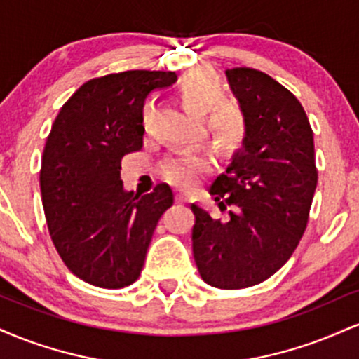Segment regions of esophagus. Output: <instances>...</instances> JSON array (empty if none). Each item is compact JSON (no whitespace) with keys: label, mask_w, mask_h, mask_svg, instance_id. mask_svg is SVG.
<instances>
[{"label":"esophagus","mask_w":359,"mask_h":359,"mask_svg":"<svg viewBox=\"0 0 359 359\" xmlns=\"http://www.w3.org/2000/svg\"><path fill=\"white\" fill-rule=\"evenodd\" d=\"M189 201H191V199H189V196L185 192H177L175 194V203L177 204H187Z\"/></svg>","instance_id":"obj_1"}]
</instances>
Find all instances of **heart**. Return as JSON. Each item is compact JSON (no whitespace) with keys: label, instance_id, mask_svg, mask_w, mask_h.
Returning <instances> with one entry per match:
<instances>
[{"label":"heart","instance_id":"1","mask_svg":"<svg viewBox=\"0 0 359 359\" xmlns=\"http://www.w3.org/2000/svg\"><path fill=\"white\" fill-rule=\"evenodd\" d=\"M180 102L194 114H204L205 133L211 145L222 156H233L241 150L248 137V123L236 102L222 100L224 82L214 71L196 69L184 74L177 84ZM209 168V158L201 151H182L168 156L158 172L162 179L191 187Z\"/></svg>","mask_w":359,"mask_h":359}]
</instances>
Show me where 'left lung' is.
<instances>
[{"label": "left lung", "instance_id": "1", "mask_svg": "<svg viewBox=\"0 0 359 359\" xmlns=\"http://www.w3.org/2000/svg\"><path fill=\"white\" fill-rule=\"evenodd\" d=\"M248 123L231 165L214 180L224 219L192 204V251L208 285H258L282 269L307 228L317 185L314 137L297 97L269 74L226 71Z\"/></svg>", "mask_w": 359, "mask_h": 359}]
</instances>
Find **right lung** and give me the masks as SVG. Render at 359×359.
Wrapping results in <instances>:
<instances>
[{"mask_svg": "<svg viewBox=\"0 0 359 359\" xmlns=\"http://www.w3.org/2000/svg\"><path fill=\"white\" fill-rule=\"evenodd\" d=\"M175 72L125 71L94 77L65 101L45 143L40 191L48 233L76 277L123 288L140 277L162 214L167 184L140 197L123 191L121 158L143 147V106Z\"/></svg>", "mask_w": 359, "mask_h": 359, "instance_id": "right-lung-1", "label": "right lung"}]
</instances>
